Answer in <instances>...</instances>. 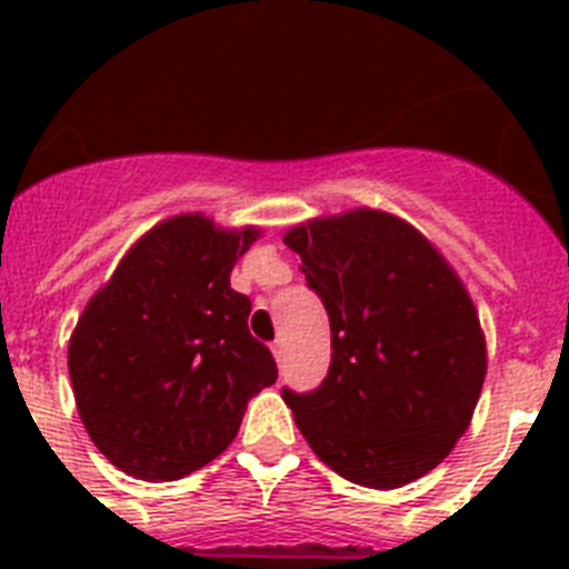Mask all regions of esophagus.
Wrapping results in <instances>:
<instances>
[{
	"mask_svg": "<svg viewBox=\"0 0 569 569\" xmlns=\"http://www.w3.org/2000/svg\"><path fill=\"white\" fill-rule=\"evenodd\" d=\"M270 350H273V359L279 361V365H281V361H284V341L276 339L273 345H270Z\"/></svg>",
	"mask_w": 569,
	"mask_h": 569,
	"instance_id": "1",
	"label": "esophagus"
}]
</instances>
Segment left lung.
<instances>
[{
	"instance_id": "left-lung-1",
	"label": "left lung",
	"mask_w": 569,
	"mask_h": 569,
	"mask_svg": "<svg viewBox=\"0 0 569 569\" xmlns=\"http://www.w3.org/2000/svg\"><path fill=\"white\" fill-rule=\"evenodd\" d=\"M330 316V370L281 390L330 470L373 490L421 479L470 427L487 376L479 313L433 241L387 210L319 216L284 233Z\"/></svg>"
}]
</instances>
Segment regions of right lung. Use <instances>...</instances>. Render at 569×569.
Listing matches in <instances>:
<instances>
[{"label":"right lung","mask_w":569,"mask_h":569,"mask_svg":"<svg viewBox=\"0 0 569 569\" xmlns=\"http://www.w3.org/2000/svg\"><path fill=\"white\" fill-rule=\"evenodd\" d=\"M259 236L170 216L84 305L68 345L73 399L99 453L128 476L173 481L222 456L248 401L276 381L248 330L250 299L230 288Z\"/></svg>","instance_id":"add662e5"}]
</instances>
